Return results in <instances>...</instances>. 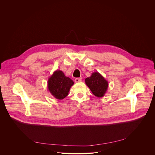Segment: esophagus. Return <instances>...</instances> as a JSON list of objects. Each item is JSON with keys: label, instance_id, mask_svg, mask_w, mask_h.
Here are the masks:
<instances>
[{"label": "esophagus", "instance_id": "esophagus-1", "mask_svg": "<svg viewBox=\"0 0 155 155\" xmlns=\"http://www.w3.org/2000/svg\"><path fill=\"white\" fill-rule=\"evenodd\" d=\"M80 81H81V78H76L75 79V83H78V82H80Z\"/></svg>", "mask_w": 155, "mask_h": 155}]
</instances>
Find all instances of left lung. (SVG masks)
I'll return each mask as SVG.
<instances>
[{"label":"left lung","mask_w":155,"mask_h":155,"mask_svg":"<svg viewBox=\"0 0 155 155\" xmlns=\"http://www.w3.org/2000/svg\"><path fill=\"white\" fill-rule=\"evenodd\" d=\"M84 81L95 96L102 97L105 96L108 87V82L100 73L98 72H93Z\"/></svg>","instance_id":"left-lung-1"}]
</instances>
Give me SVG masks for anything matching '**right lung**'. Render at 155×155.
<instances>
[{
  "mask_svg": "<svg viewBox=\"0 0 155 155\" xmlns=\"http://www.w3.org/2000/svg\"><path fill=\"white\" fill-rule=\"evenodd\" d=\"M74 82L66 77L60 70L55 71L48 80L47 87L51 95L57 99L62 100L69 94Z\"/></svg>",
  "mask_w": 155,
  "mask_h": 155,
  "instance_id": "1",
  "label": "right lung"
}]
</instances>
